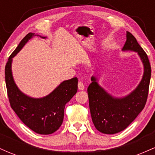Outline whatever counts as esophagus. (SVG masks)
<instances>
[{
	"mask_svg": "<svg viewBox=\"0 0 155 155\" xmlns=\"http://www.w3.org/2000/svg\"><path fill=\"white\" fill-rule=\"evenodd\" d=\"M78 89H79V90H84V85L83 84V83L81 82V81H79V82L78 83Z\"/></svg>",
	"mask_w": 155,
	"mask_h": 155,
	"instance_id": "1",
	"label": "esophagus"
}]
</instances>
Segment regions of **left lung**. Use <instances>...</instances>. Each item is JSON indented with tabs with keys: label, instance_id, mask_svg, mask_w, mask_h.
<instances>
[{
	"label": "left lung",
	"instance_id": "obj_1",
	"mask_svg": "<svg viewBox=\"0 0 155 155\" xmlns=\"http://www.w3.org/2000/svg\"><path fill=\"white\" fill-rule=\"evenodd\" d=\"M122 50L135 51L143 65V74L140 83L133 91L122 97L112 96L92 76L87 93L92 122L95 128L104 134H115L124 130L144 108L151 79V66L147 54L137 40L128 31Z\"/></svg>",
	"mask_w": 155,
	"mask_h": 155
}]
</instances>
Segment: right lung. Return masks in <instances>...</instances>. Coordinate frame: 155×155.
<instances>
[{
  "label": "right lung",
  "mask_w": 155,
  "mask_h": 155,
  "mask_svg": "<svg viewBox=\"0 0 155 155\" xmlns=\"http://www.w3.org/2000/svg\"><path fill=\"white\" fill-rule=\"evenodd\" d=\"M35 35L47 38L28 33L10 55L5 68V79L11 107L21 121L35 133L49 135L58 130L63 123L65 106L77 92L78 79L63 81L51 93L40 98L30 97L19 90L12 75V59Z\"/></svg>",
  "instance_id": "right-lung-1"
}]
</instances>
